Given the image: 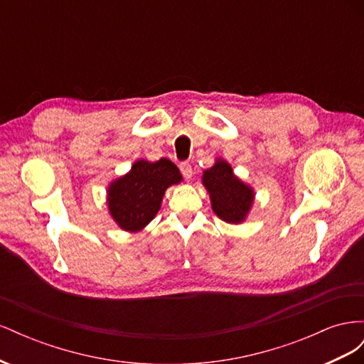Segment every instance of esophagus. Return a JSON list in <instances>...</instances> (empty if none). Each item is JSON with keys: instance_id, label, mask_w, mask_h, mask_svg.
I'll use <instances>...</instances> for the list:
<instances>
[{"instance_id": "34e87169", "label": "esophagus", "mask_w": 364, "mask_h": 364, "mask_svg": "<svg viewBox=\"0 0 364 364\" xmlns=\"http://www.w3.org/2000/svg\"><path fill=\"white\" fill-rule=\"evenodd\" d=\"M181 173H182V176H183L185 179H191V176H193L191 164L190 162H182L181 164Z\"/></svg>"}]
</instances>
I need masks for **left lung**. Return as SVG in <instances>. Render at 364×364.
<instances>
[{
  "instance_id": "1",
  "label": "left lung",
  "mask_w": 364,
  "mask_h": 364,
  "mask_svg": "<svg viewBox=\"0 0 364 364\" xmlns=\"http://www.w3.org/2000/svg\"><path fill=\"white\" fill-rule=\"evenodd\" d=\"M203 185L211 194L214 213L228 223L243 222L253 200V193L238 181L230 165L217 161L213 168L203 174Z\"/></svg>"
}]
</instances>
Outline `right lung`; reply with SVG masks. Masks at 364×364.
I'll use <instances>...</instances> for the list:
<instances>
[{"mask_svg":"<svg viewBox=\"0 0 364 364\" xmlns=\"http://www.w3.org/2000/svg\"><path fill=\"white\" fill-rule=\"evenodd\" d=\"M181 179L179 168L170 159L138 161L109 188V211L121 228L135 232L151 222L165 190Z\"/></svg>","mask_w":364,"mask_h":364,"instance_id":"add662e5","label":"right lung"}]
</instances>
